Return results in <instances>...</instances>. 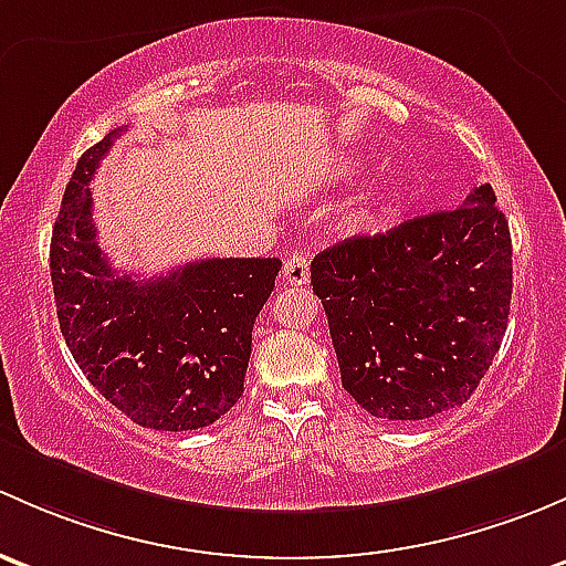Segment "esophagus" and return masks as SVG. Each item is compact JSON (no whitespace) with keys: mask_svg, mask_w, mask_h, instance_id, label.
Instances as JSON below:
<instances>
[{"mask_svg":"<svg viewBox=\"0 0 566 566\" xmlns=\"http://www.w3.org/2000/svg\"><path fill=\"white\" fill-rule=\"evenodd\" d=\"M283 281L291 285H305L311 281V261H307L305 255H294V259L285 261Z\"/></svg>","mask_w":566,"mask_h":566,"instance_id":"1","label":"esophagus"}]
</instances>
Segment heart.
<instances>
[{
  "label": "heart",
  "instance_id": "obj_1",
  "mask_svg": "<svg viewBox=\"0 0 566 566\" xmlns=\"http://www.w3.org/2000/svg\"><path fill=\"white\" fill-rule=\"evenodd\" d=\"M359 168H363V163H359L357 155H337L329 166V177L346 179L352 177V174H357Z\"/></svg>",
  "mask_w": 566,
  "mask_h": 566
}]
</instances>
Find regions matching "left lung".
I'll list each match as a JSON object with an SVG mask.
<instances>
[{"mask_svg":"<svg viewBox=\"0 0 566 566\" xmlns=\"http://www.w3.org/2000/svg\"><path fill=\"white\" fill-rule=\"evenodd\" d=\"M311 283L343 389L373 417H436L471 398L506 332L510 223L480 185L458 209L332 244Z\"/></svg>","mask_w":566,"mask_h":566,"instance_id":"obj_1","label":"left lung"}]
</instances>
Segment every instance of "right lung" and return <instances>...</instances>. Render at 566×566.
<instances>
[{"mask_svg":"<svg viewBox=\"0 0 566 566\" xmlns=\"http://www.w3.org/2000/svg\"><path fill=\"white\" fill-rule=\"evenodd\" d=\"M86 149L51 237L60 329L92 387L142 428L198 430L242 398L253 324L281 259H201L138 281L97 244L92 177L114 138Z\"/></svg>","mask_w":566,"mask_h":566,"instance_id":"right-lung-1","label":"right lung"}]
</instances>
